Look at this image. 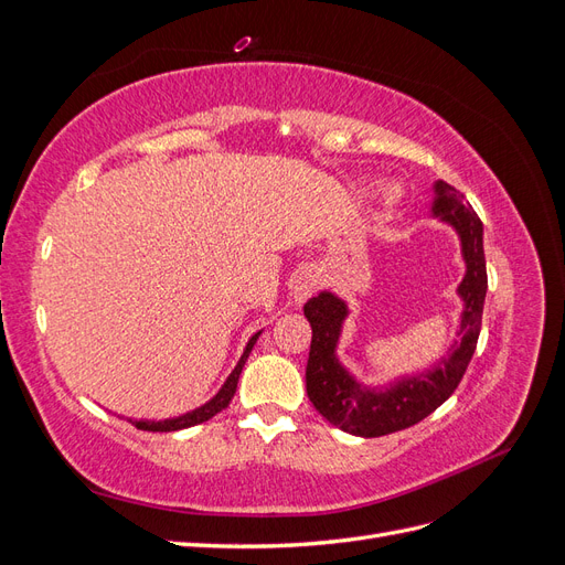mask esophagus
<instances>
[{"instance_id": "1", "label": "esophagus", "mask_w": 565, "mask_h": 565, "mask_svg": "<svg viewBox=\"0 0 565 565\" xmlns=\"http://www.w3.org/2000/svg\"><path fill=\"white\" fill-rule=\"evenodd\" d=\"M316 276L313 273H301V276H297L295 285H292V297L297 303H303L306 299H309L313 292H316Z\"/></svg>"}]
</instances>
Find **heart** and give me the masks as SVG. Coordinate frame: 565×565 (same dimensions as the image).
Masks as SVG:
<instances>
[{"label": "heart", "instance_id": "heart-1", "mask_svg": "<svg viewBox=\"0 0 565 565\" xmlns=\"http://www.w3.org/2000/svg\"><path fill=\"white\" fill-rule=\"evenodd\" d=\"M382 200H384L386 207H393V204H396V202L401 200V188L393 185V183H386V185L382 188Z\"/></svg>", "mask_w": 565, "mask_h": 565}]
</instances>
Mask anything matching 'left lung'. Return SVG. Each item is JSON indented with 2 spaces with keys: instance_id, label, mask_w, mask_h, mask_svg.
Here are the masks:
<instances>
[{
  "instance_id": "obj_1",
  "label": "left lung",
  "mask_w": 565,
  "mask_h": 565,
  "mask_svg": "<svg viewBox=\"0 0 565 565\" xmlns=\"http://www.w3.org/2000/svg\"><path fill=\"white\" fill-rule=\"evenodd\" d=\"M461 198L465 195H459L450 183H434L431 216L457 233L465 278L457 285V297L461 301L457 339L431 370L403 374L384 388L358 382L337 355L339 337L351 313L349 303L330 289H322L318 297L306 301L303 316L309 318L313 330L309 365H306V391L318 413L337 429L363 438L407 429L446 403L465 377L476 351L478 332H481L488 276L483 224L471 204Z\"/></svg>"
}]
</instances>
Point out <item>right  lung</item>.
Returning <instances> with one entry per match:
<instances>
[{"mask_svg":"<svg viewBox=\"0 0 565 565\" xmlns=\"http://www.w3.org/2000/svg\"><path fill=\"white\" fill-rule=\"evenodd\" d=\"M264 330H259L256 334H252V339L247 341V347L241 355V361H237V365L233 367V372L226 377V382L221 384V388L216 391V396H212L207 403L191 409V413L185 415H179V417H167V419H134V417H127V422H131L136 429L141 431H181V429H188V426H195V424H202L212 419L216 413H221V409H226L231 398L235 396V388H237V380H241V372L247 363V358L256 344V339H259Z\"/></svg>","mask_w":565,"mask_h":565,"instance_id":"1","label":"right lung"}]
</instances>
